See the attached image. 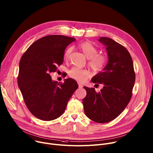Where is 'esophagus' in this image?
I'll return each mask as SVG.
<instances>
[{
  "instance_id": "esophagus-1",
  "label": "esophagus",
  "mask_w": 153,
  "mask_h": 153,
  "mask_svg": "<svg viewBox=\"0 0 153 153\" xmlns=\"http://www.w3.org/2000/svg\"><path fill=\"white\" fill-rule=\"evenodd\" d=\"M78 87H79V88H82L83 87V86H82V84H81V83H78Z\"/></svg>"
}]
</instances>
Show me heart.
Listing matches in <instances>:
<instances>
[{
  "instance_id": "obj_1",
  "label": "heart",
  "mask_w": 153,
  "mask_h": 153,
  "mask_svg": "<svg viewBox=\"0 0 153 153\" xmlns=\"http://www.w3.org/2000/svg\"><path fill=\"white\" fill-rule=\"evenodd\" d=\"M79 47L88 59V65L95 72L102 71L108 62V58L104 53H98V49L91 42H82L79 44ZM73 48L72 47L67 48L64 52V58L69 61L71 58ZM70 78L78 82H84L90 76V72L86 69L73 67L69 72Z\"/></svg>"
}]
</instances>
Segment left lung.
<instances>
[{"label":"left lung","instance_id":"left-lung-1","mask_svg":"<svg viewBox=\"0 0 153 153\" xmlns=\"http://www.w3.org/2000/svg\"><path fill=\"white\" fill-rule=\"evenodd\" d=\"M99 41L106 46L109 61L104 71L92 79L103 89L97 93L95 88L84 87L87 95L82 100L86 116L95 122H109L126 108L132 97L135 74L132 59L127 49L106 37Z\"/></svg>","mask_w":153,"mask_h":153}]
</instances>
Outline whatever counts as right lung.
<instances>
[{"label": "right lung", "instance_id": "1", "mask_svg": "<svg viewBox=\"0 0 153 153\" xmlns=\"http://www.w3.org/2000/svg\"><path fill=\"white\" fill-rule=\"evenodd\" d=\"M75 40L63 35L46 36L33 42L21 57L18 86L26 106L40 120L51 121L59 117L78 88L72 78L58 83L50 76L62 64L67 46Z\"/></svg>", "mask_w": 153, "mask_h": 153}]
</instances>
